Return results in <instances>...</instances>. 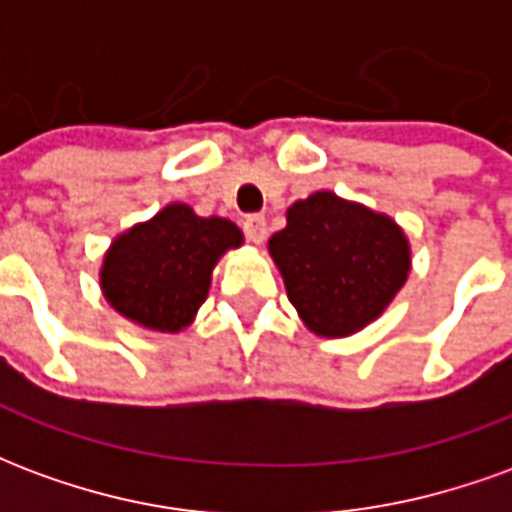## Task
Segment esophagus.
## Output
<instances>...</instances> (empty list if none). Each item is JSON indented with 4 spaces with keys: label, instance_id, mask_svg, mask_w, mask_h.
<instances>
[{
    "label": "esophagus",
    "instance_id": "34e87169",
    "mask_svg": "<svg viewBox=\"0 0 512 512\" xmlns=\"http://www.w3.org/2000/svg\"><path fill=\"white\" fill-rule=\"evenodd\" d=\"M244 233H246V238L252 241V244H263V241H266V233H268L266 219H263V216H246Z\"/></svg>",
    "mask_w": 512,
    "mask_h": 512
}]
</instances>
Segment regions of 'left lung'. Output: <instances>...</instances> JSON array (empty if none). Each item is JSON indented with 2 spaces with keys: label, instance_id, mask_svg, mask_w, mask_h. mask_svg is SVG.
<instances>
[{
  "label": "left lung",
  "instance_id": "1",
  "mask_svg": "<svg viewBox=\"0 0 512 512\" xmlns=\"http://www.w3.org/2000/svg\"><path fill=\"white\" fill-rule=\"evenodd\" d=\"M268 238L290 304L318 337H351L378 321L406 285L411 244L386 213L334 191H315Z\"/></svg>",
  "mask_w": 512,
  "mask_h": 512
}]
</instances>
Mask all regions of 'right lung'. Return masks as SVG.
Listing matches in <instances>:
<instances>
[{
  "label": "right lung",
  "mask_w": 512,
  "mask_h": 512,
  "mask_svg": "<svg viewBox=\"0 0 512 512\" xmlns=\"http://www.w3.org/2000/svg\"><path fill=\"white\" fill-rule=\"evenodd\" d=\"M238 246H244L238 224L169 202L147 222L115 235L98 271L101 293L139 329L178 334L208 299L216 263Z\"/></svg>",
  "instance_id": "add662e5"
}]
</instances>
